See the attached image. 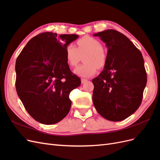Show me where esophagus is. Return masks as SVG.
<instances>
[{"instance_id": "esophagus-1", "label": "esophagus", "mask_w": 160, "mask_h": 160, "mask_svg": "<svg viewBox=\"0 0 160 160\" xmlns=\"http://www.w3.org/2000/svg\"><path fill=\"white\" fill-rule=\"evenodd\" d=\"M88 80L87 79H83V78H81V83L83 84V83H85L87 81H88Z\"/></svg>"}]
</instances>
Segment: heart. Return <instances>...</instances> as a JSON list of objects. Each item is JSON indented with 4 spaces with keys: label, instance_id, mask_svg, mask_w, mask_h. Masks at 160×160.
<instances>
[{
    "label": "heart",
    "instance_id": "obj_1",
    "mask_svg": "<svg viewBox=\"0 0 160 160\" xmlns=\"http://www.w3.org/2000/svg\"><path fill=\"white\" fill-rule=\"evenodd\" d=\"M77 48L72 43L67 45L65 55L70 67L76 66L80 61L81 55L83 57L85 63L77 66L73 70L74 73L82 77H89L95 74L99 67H102L105 62V54L101 43L96 38L85 36L77 41Z\"/></svg>",
    "mask_w": 160,
    "mask_h": 160
}]
</instances>
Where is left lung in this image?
<instances>
[{
    "label": "left lung",
    "instance_id": "left-lung-1",
    "mask_svg": "<svg viewBox=\"0 0 160 160\" xmlns=\"http://www.w3.org/2000/svg\"><path fill=\"white\" fill-rule=\"evenodd\" d=\"M108 48L104 69L92 82L93 103L105 119L119 122L142 103L147 73L140 51L123 34L109 29L95 34Z\"/></svg>",
    "mask_w": 160,
    "mask_h": 160
}]
</instances>
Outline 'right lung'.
I'll use <instances>...</instances> for the list:
<instances>
[{
	"mask_svg": "<svg viewBox=\"0 0 160 160\" xmlns=\"http://www.w3.org/2000/svg\"><path fill=\"white\" fill-rule=\"evenodd\" d=\"M79 37L45 32L32 38L18 56L16 89L27 112L38 122L51 125L69 113L70 92L81 84L65 55L67 45Z\"/></svg>",
	"mask_w": 160,
	"mask_h": 160,
	"instance_id": "obj_1",
	"label": "right lung"
}]
</instances>
